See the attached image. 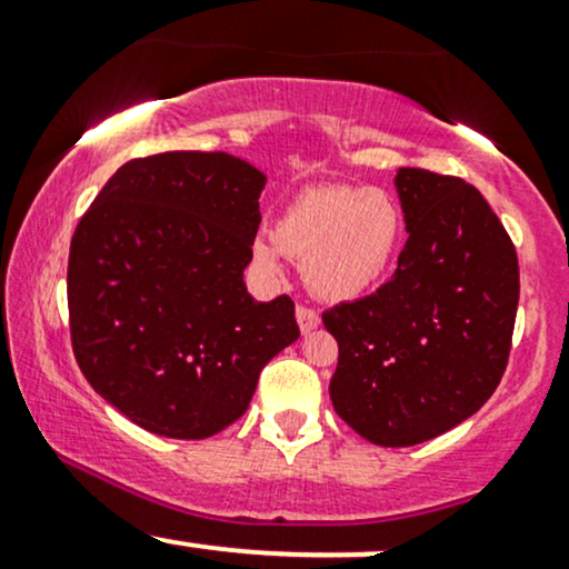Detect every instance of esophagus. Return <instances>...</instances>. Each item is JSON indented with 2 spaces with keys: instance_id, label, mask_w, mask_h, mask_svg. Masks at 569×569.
Here are the masks:
<instances>
[{
  "instance_id": "1",
  "label": "esophagus",
  "mask_w": 569,
  "mask_h": 569,
  "mask_svg": "<svg viewBox=\"0 0 569 569\" xmlns=\"http://www.w3.org/2000/svg\"><path fill=\"white\" fill-rule=\"evenodd\" d=\"M297 323H299V331H302V335H310V331L318 329V323H321V316H318L312 307L297 305Z\"/></svg>"
}]
</instances>
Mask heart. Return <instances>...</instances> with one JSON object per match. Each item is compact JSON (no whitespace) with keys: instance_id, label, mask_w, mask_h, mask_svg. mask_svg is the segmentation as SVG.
Returning a JSON list of instances; mask_svg holds the SVG:
<instances>
[{"instance_id":"b5f03b06","label":"heart","mask_w":569,"mask_h":569,"mask_svg":"<svg viewBox=\"0 0 569 569\" xmlns=\"http://www.w3.org/2000/svg\"><path fill=\"white\" fill-rule=\"evenodd\" d=\"M403 234L401 206L382 187L329 184L299 192L272 234L251 240V262L280 276V257L302 264L307 289L329 302L356 299L385 278Z\"/></svg>"}]
</instances>
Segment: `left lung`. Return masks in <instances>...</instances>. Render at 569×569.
Wrapping results in <instances>:
<instances>
[{
    "label": "left lung",
    "mask_w": 569,
    "mask_h": 569,
    "mask_svg": "<svg viewBox=\"0 0 569 569\" xmlns=\"http://www.w3.org/2000/svg\"><path fill=\"white\" fill-rule=\"evenodd\" d=\"M409 240L393 278L323 312L339 345L337 415L380 447H415L479 411L511 352L519 259L489 202L457 176L401 168Z\"/></svg>",
    "instance_id": "1"
}]
</instances>
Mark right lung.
Returning <instances> with one entry per match:
<instances>
[{
	"mask_svg": "<svg viewBox=\"0 0 569 569\" xmlns=\"http://www.w3.org/2000/svg\"><path fill=\"white\" fill-rule=\"evenodd\" d=\"M267 176L224 152L126 162L69 248L71 350L130 422L208 439L251 403L259 371L299 337L293 302H253L243 270Z\"/></svg>",
	"mask_w": 569,
	"mask_h": 569,
	"instance_id": "1",
	"label": "right lung"
}]
</instances>
